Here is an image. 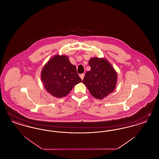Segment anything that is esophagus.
Returning <instances> with one entry per match:
<instances>
[{
	"instance_id": "esophagus-1",
	"label": "esophagus",
	"mask_w": 159,
	"mask_h": 159,
	"mask_svg": "<svg viewBox=\"0 0 159 159\" xmlns=\"http://www.w3.org/2000/svg\"><path fill=\"white\" fill-rule=\"evenodd\" d=\"M84 74H81V75H80V78L82 79V80H83V78H84Z\"/></svg>"
}]
</instances>
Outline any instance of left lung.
<instances>
[{
	"mask_svg": "<svg viewBox=\"0 0 159 159\" xmlns=\"http://www.w3.org/2000/svg\"><path fill=\"white\" fill-rule=\"evenodd\" d=\"M91 70L86 72L83 82L91 95L101 99L113 92L117 75L111 65L103 58H92L89 61Z\"/></svg>",
	"mask_w": 159,
	"mask_h": 159,
	"instance_id": "obj_1",
	"label": "left lung"
}]
</instances>
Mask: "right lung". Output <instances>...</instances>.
<instances>
[{"label": "right lung", "mask_w": 159, "mask_h": 159, "mask_svg": "<svg viewBox=\"0 0 159 159\" xmlns=\"http://www.w3.org/2000/svg\"><path fill=\"white\" fill-rule=\"evenodd\" d=\"M41 76L46 89L58 98L67 95L76 84L82 82L76 66L65 55L52 58L42 69Z\"/></svg>", "instance_id": "obj_1"}]
</instances>
